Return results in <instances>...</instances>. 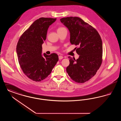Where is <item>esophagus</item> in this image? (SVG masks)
I'll use <instances>...</instances> for the list:
<instances>
[{
    "label": "esophagus",
    "mask_w": 121,
    "mask_h": 121,
    "mask_svg": "<svg viewBox=\"0 0 121 121\" xmlns=\"http://www.w3.org/2000/svg\"><path fill=\"white\" fill-rule=\"evenodd\" d=\"M63 58V57L62 56H61V55H60V56H58V58H59V60L62 59Z\"/></svg>",
    "instance_id": "obj_1"
}]
</instances>
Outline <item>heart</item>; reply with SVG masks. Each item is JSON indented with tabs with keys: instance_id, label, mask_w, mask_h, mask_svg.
I'll return each instance as SVG.
<instances>
[{
	"instance_id": "1",
	"label": "heart",
	"mask_w": 121,
	"mask_h": 121,
	"mask_svg": "<svg viewBox=\"0 0 121 121\" xmlns=\"http://www.w3.org/2000/svg\"><path fill=\"white\" fill-rule=\"evenodd\" d=\"M64 28H63V27H60V28H58L57 30H62V29H64Z\"/></svg>"
}]
</instances>
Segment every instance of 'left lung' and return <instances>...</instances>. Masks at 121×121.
Instances as JSON below:
<instances>
[{
	"label": "left lung",
	"instance_id": "obj_1",
	"mask_svg": "<svg viewBox=\"0 0 121 121\" xmlns=\"http://www.w3.org/2000/svg\"><path fill=\"white\" fill-rule=\"evenodd\" d=\"M70 33V43L78 46L77 60L69 56L70 64L66 68L68 75L75 82L83 83L93 77L102 62L103 45L98 31L78 17L60 19Z\"/></svg>",
	"mask_w": 121,
	"mask_h": 121
}]
</instances>
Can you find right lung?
<instances>
[{"label": "right lung", "mask_w": 121, "mask_h": 121, "mask_svg": "<svg viewBox=\"0 0 121 121\" xmlns=\"http://www.w3.org/2000/svg\"><path fill=\"white\" fill-rule=\"evenodd\" d=\"M56 20L47 17L35 20L17 43L16 51L21 68L28 78L36 82L47 78L58 61L56 53L42 54V44L46 38L48 29Z\"/></svg>", "instance_id": "obj_1"}]
</instances>
